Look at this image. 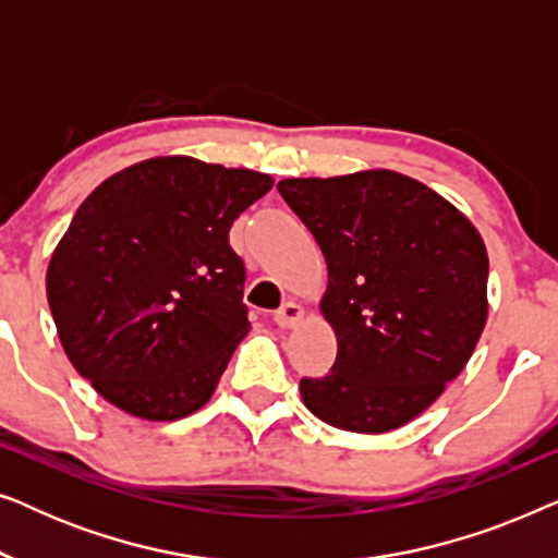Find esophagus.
Instances as JSON below:
<instances>
[{
    "mask_svg": "<svg viewBox=\"0 0 558 558\" xmlns=\"http://www.w3.org/2000/svg\"><path fill=\"white\" fill-rule=\"evenodd\" d=\"M302 319V307L296 302H284L274 312V323L279 327H294Z\"/></svg>",
    "mask_w": 558,
    "mask_h": 558,
    "instance_id": "obj_1",
    "label": "esophagus"
}]
</instances>
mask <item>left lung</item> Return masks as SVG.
<instances>
[{"instance_id":"8db88e82","label":"left lung","mask_w":558,"mask_h":558,"mask_svg":"<svg viewBox=\"0 0 558 558\" xmlns=\"http://www.w3.org/2000/svg\"><path fill=\"white\" fill-rule=\"evenodd\" d=\"M279 195L327 264L323 315L338 357L302 401L345 432L399 429L460 376L487 319V251L422 182L368 170L281 180Z\"/></svg>"}]
</instances>
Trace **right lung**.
<instances>
[{
    "label": "right lung",
    "instance_id": "right-lung-1",
    "mask_svg": "<svg viewBox=\"0 0 558 558\" xmlns=\"http://www.w3.org/2000/svg\"><path fill=\"white\" fill-rule=\"evenodd\" d=\"M271 178L157 157L101 182L48 266V302L73 368L126 414L174 422L216 391L248 330L233 220Z\"/></svg>",
    "mask_w": 558,
    "mask_h": 558
}]
</instances>
